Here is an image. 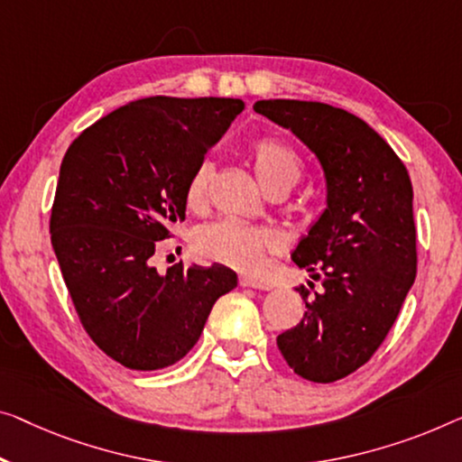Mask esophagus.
Here are the masks:
<instances>
[{
  "mask_svg": "<svg viewBox=\"0 0 462 462\" xmlns=\"http://www.w3.org/2000/svg\"><path fill=\"white\" fill-rule=\"evenodd\" d=\"M238 284L243 288H254V291H270L272 284H267V282H259L254 278H246V275H240L238 278Z\"/></svg>",
  "mask_w": 462,
  "mask_h": 462,
  "instance_id": "1",
  "label": "esophagus"
}]
</instances>
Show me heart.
I'll list each match as a JSON object with an SVG mask.
<instances>
[{"instance_id": "1", "label": "heart", "mask_w": 462, "mask_h": 462, "mask_svg": "<svg viewBox=\"0 0 462 462\" xmlns=\"http://www.w3.org/2000/svg\"><path fill=\"white\" fill-rule=\"evenodd\" d=\"M249 160L254 174L267 192H286L299 182L302 174L300 157L275 136H261L249 147ZM211 163L199 162L184 182L182 199L190 211H201L208 205ZM280 234L267 226H253L238 219L211 222L195 234V249L203 259L234 267L245 273L263 270L267 253L278 249Z\"/></svg>"}]
</instances>
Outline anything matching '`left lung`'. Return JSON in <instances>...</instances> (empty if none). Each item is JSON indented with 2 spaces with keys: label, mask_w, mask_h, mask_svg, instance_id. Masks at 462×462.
Wrapping results in <instances>:
<instances>
[{
  "label": "left lung",
  "mask_w": 462,
  "mask_h": 462,
  "mask_svg": "<svg viewBox=\"0 0 462 462\" xmlns=\"http://www.w3.org/2000/svg\"><path fill=\"white\" fill-rule=\"evenodd\" d=\"M254 112L291 128L318 155L328 209L292 261L321 282L300 323L278 336L294 374L329 383L367 363L394 326L417 273L412 184L394 149L369 124L319 101L263 99Z\"/></svg>",
  "instance_id": "left-lung-1"
}]
</instances>
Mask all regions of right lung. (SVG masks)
I'll use <instances>...</instances> for the list:
<instances>
[{
    "mask_svg": "<svg viewBox=\"0 0 462 462\" xmlns=\"http://www.w3.org/2000/svg\"><path fill=\"white\" fill-rule=\"evenodd\" d=\"M245 109L240 99L147 97L103 116L72 141L50 217L51 245L77 315L97 346L128 369L180 361L209 311L236 286L224 265L151 257L184 219L182 190Z\"/></svg>",
    "mask_w": 462,
    "mask_h": 462,
    "instance_id": "1",
    "label": "right lung"
}]
</instances>
